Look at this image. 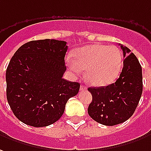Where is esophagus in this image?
Listing matches in <instances>:
<instances>
[{
    "label": "esophagus",
    "instance_id": "esophagus-1",
    "mask_svg": "<svg viewBox=\"0 0 151 151\" xmlns=\"http://www.w3.org/2000/svg\"><path fill=\"white\" fill-rule=\"evenodd\" d=\"M80 90H81V91H86V86H83V85H81V86H80Z\"/></svg>",
    "mask_w": 151,
    "mask_h": 151
}]
</instances>
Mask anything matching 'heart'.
Returning a JSON list of instances; mask_svg holds the SVG:
<instances>
[{
  "instance_id": "heart-1",
  "label": "heart",
  "mask_w": 151,
  "mask_h": 151,
  "mask_svg": "<svg viewBox=\"0 0 151 151\" xmlns=\"http://www.w3.org/2000/svg\"><path fill=\"white\" fill-rule=\"evenodd\" d=\"M74 60L68 58V65L75 73L86 69V78L93 86H102L113 83L123 67L121 50L115 46L92 44L77 50Z\"/></svg>"
}]
</instances>
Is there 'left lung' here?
Here are the masks:
<instances>
[{
  "label": "left lung",
  "instance_id": "8db88e82",
  "mask_svg": "<svg viewBox=\"0 0 151 151\" xmlns=\"http://www.w3.org/2000/svg\"><path fill=\"white\" fill-rule=\"evenodd\" d=\"M120 46L125 59L119 78L108 86L88 88L92 96L88 114L106 126L127 121L135 112L142 94V66L127 47Z\"/></svg>",
  "mask_w": 151,
  "mask_h": 151
}]
</instances>
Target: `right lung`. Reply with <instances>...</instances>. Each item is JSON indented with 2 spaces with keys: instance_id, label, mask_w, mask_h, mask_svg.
Masks as SVG:
<instances>
[{
  "instance_id": "obj_1",
  "label": "right lung",
  "mask_w": 151,
  "mask_h": 151,
  "mask_svg": "<svg viewBox=\"0 0 151 151\" xmlns=\"http://www.w3.org/2000/svg\"><path fill=\"white\" fill-rule=\"evenodd\" d=\"M65 41L45 39L21 46L6 69V97L11 110L29 126H49L60 119L80 83L63 78L66 70Z\"/></svg>"
}]
</instances>
